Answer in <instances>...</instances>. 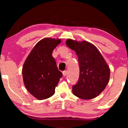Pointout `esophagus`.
Listing matches in <instances>:
<instances>
[{
    "mask_svg": "<svg viewBox=\"0 0 128 128\" xmlns=\"http://www.w3.org/2000/svg\"><path fill=\"white\" fill-rule=\"evenodd\" d=\"M62 74H63V76H66V75H67V71H64L62 72Z\"/></svg>",
    "mask_w": 128,
    "mask_h": 128,
    "instance_id": "34e87169",
    "label": "esophagus"
}]
</instances>
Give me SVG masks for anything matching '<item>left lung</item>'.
<instances>
[{
  "label": "left lung",
  "instance_id": "8db88e82",
  "mask_svg": "<svg viewBox=\"0 0 128 128\" xmlns=\"http://www.w3.org/2000/svg\"><path fill=\"white\" fill-rule=\"evenodd\" d=\"M66 44L75 51L78 58L79 78L73 86L74 96L92 99L102 92L108 84L110 69L99 50L90 42L67 39Z\"/></svg>",
  "mask_w": 128,
  "mask_h": 128
}]
</instances>
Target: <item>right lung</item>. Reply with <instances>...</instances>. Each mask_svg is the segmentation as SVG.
Masks as SVG:
<instances>
[{
    "instance_id": "right-lung-1",
    "label": "right lung",
    "mask_w": 128,
    "mask_h": 128,
    "mask_svg": "<svg viewBox=\"0 0 128 128\" xmlns=\"http://www.w3.org/2000/svg\"><path fill=\"white\" fill-rule=\"evenodd\" d=\"M60 43L61 39H42L32 49L23 64L22 74L24 86L38 100L53 96L62 76L52 55L54 49Z\"/></svg>"
}]
</instances>
